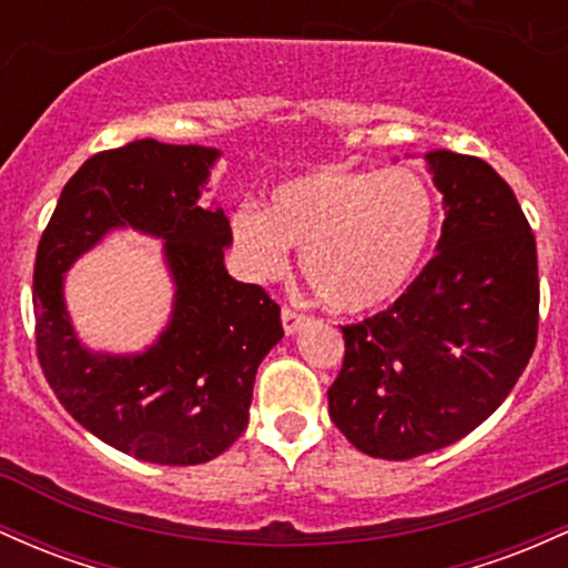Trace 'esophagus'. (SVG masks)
<instances>
[{"label":"esophagus","instance_id":"obj_1","mask_svg":"<svg viewBox=\"0 0 568 568\" xmlns=\"http://www.w3.org/2000/svg\"><path fill=\"white\" fill-rule=\"evenodd\" d=\"M282 324H284L286 335H295V333H301L305 324H308V316L297 314L295 308H284L282 311Z\"/></svg>","mask_w":568,"mask_h":568}]
</instances>
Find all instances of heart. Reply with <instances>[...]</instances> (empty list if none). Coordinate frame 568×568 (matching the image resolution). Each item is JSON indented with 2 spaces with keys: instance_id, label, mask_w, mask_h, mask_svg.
<instances>
[{
  "instance_id": "b5f03b06",
  "label": "heart",
  "mask_w": 568,
  "mask_h": 568,
  "mask_svg": "<svg viewBox=\"0 0 568 568\" xmlns=\"http://www.w3.org/2000/svg\"><path fill=\"white\" fill-rule=\"evenodd\" d=\"M435 227V201L410 169L305 171L271 190L265 209L231 214L233 244L254 278L286 271L290 250L316 301L341 314L392 301Z\"/></svg>"
}]
</instances>
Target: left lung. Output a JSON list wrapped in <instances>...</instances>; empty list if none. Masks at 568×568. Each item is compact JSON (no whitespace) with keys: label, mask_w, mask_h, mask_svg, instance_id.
<instances>
[{"label":"left lung","mask_w":568,"mask_h":568,"mask_svg":"<svg viewBox=\"0 0 568 568\" xmlns=\"http://www.w3.org/2000/svg\"><path fill=\"white\" fill-rule=\"evenodd\" d=\"M443 193L437 254L386 311L346 324L329 418L354 448L405 462L480 426L518 384L539 327L537 241L486 161L426 152Z\"/></svg>","instance_id":"left-lung-1"}]
</instances>
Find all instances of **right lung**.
I'll list each match as a JSON object with an SVG mask.
<instances>
[{"instance_id":"obj_1","label":"right lung","mask_w":568,"mask_h":568,"mask_svg":"<svg viewBox=\"0 0 568 568\" xmlns=\"http://www.w3.org/2000/svg\"><path fill=\"white\" fill-rule=\"evenodd\" d=\"M220 150L139 139L99 152L61 190L34 263L37 356L74 422L123 454L165 467L212 462L250 424L254 375L284 337L263 286L235 282L222 209L199 206ZM164 241L175 282L170 324L139 355L79 343L62 303V273L110 230Z\"/></svg>"}]
</instances>
